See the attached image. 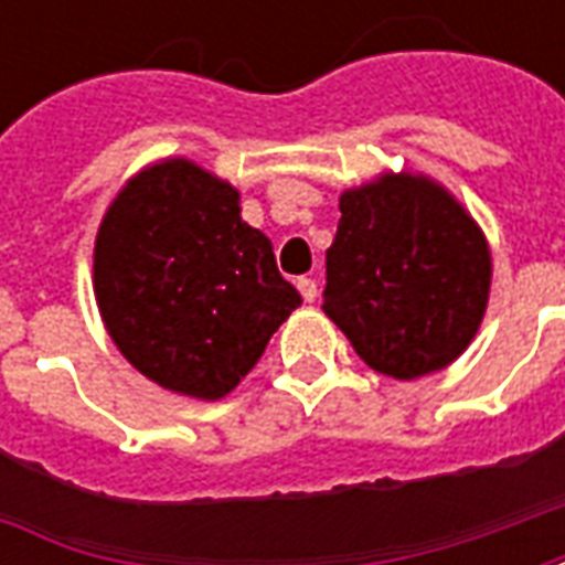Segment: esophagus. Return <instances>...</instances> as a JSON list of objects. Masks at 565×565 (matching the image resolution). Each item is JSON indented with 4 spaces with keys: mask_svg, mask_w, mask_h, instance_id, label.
<instances>
[{
    "mask_svg": "<svg viewBox=\"0 0 565 565\" xmlns=\"http://www.w3.org/2000/svg\"><path fill=\"white\" fill-rule=\"evenodd\" d=\"M296 287H299V294H302L306 302H315V299H318V281H315V278H299Z\"/></svg>",
    "mask_w": 565,
    "mask_h": 565,
    "instance_id": "esophagus-1",
    "label": "esophagus"
}]
</instances>
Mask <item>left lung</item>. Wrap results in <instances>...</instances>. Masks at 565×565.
I'll return each mask as SVG.
<instances>
[{
    "label": "left lung",
    "mask_w": 565,
    "mask_h": 565,
    "mask_svg": "<svg viewBox=\"0 0 565 565\" xmlns=\"http://www.w3.org/2000/svg\"><path fill=\"white\" fill-rule=\"evenodd\" d=\"M323 311L381 375L415 381L472 344L493 281L484 230L424 172H381L339 196Z\"/></svg>",
    "instance_id": "8db88e82"
}]
</instances>
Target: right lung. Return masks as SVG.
<instances>
[{
    "mask_svg": "<svg viewBox=\"0 0 565 565\" xmlns=\"http://www.w3.org/2000/svg\"><path fill=\"white\" fill-rule=\"evenodd\" d=\"M242 196L186 157L117 190L93 245V294L117 351L162 391L214 403L302 306Z\"/></svg>",
    "mask_w": 565,
    "mask_h": 565,
    "instance_id": "add662e5",
    "label": "right lung"
}]
</instances>
